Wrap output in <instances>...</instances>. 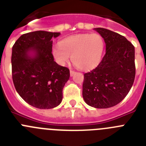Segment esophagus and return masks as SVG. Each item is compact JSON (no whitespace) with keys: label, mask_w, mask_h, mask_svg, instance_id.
Masks as SVG:
<instances>
[{"label":"esophagus","mask_w":146,"mask_h":146,"mask_svg":"<svg viewBox=\"0 0 146 146\" xmlns=\"http://www.w3.org/2000/svg\"><path fill=\"white\" fill-rule=\"evenodd\" d=\"M74 74H75V72H74V71L70 70V75L71 76H73Z\"/></svg>","instance_id":"obj_1"}]
</instances>
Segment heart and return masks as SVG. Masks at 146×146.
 Instances as JSON below:
<instances>
[{
    "label": "heart",
    "mask_w": 146,
    "mask_h": 146,
    "mask_svg": "<svg viewBox=\"0 0 146 146\" xmlns=\"http://www.w3.org/2000/svg\"><path fill=\"white\" fill-rule=\"evenodd\" d=\"M104 48V38L98 33H82L68 37L55 45L52 52L60 65L72 61L77 68L88 70L96 66L101 60Z\"/></svg>",
    "instance_id": "heart-1"
}]
</instances>
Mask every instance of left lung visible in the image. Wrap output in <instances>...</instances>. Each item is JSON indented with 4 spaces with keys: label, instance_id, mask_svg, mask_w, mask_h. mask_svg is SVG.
I'll list each match as a JSON object with an SVG mask.
<instances>
[{
    "label": "left lung",
    "instance_id": "1",
    "mask_svg": "<svg viewBox=\"0 0 146 146\" xmlns=\"http://www.w3.org/2000/svg\"><path fill=\"white\" fill-rule=\"evenodd\" d=\"M104 38L106 52L99 65L84 74L82 96L95 108H109L129 92L135 77V47L123 36L102 28H95Z\"/></svg>",
    "mask_w": 146,
    "mask_h": 146
}]
</instances>
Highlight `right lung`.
<instances>
[{"instance_id":"right-lung-1","label":"right lung","mask_w":146,"mask_h":146,"mask_svg":"<svg viewBox=\"0 0 146 146\" xmlns=\"http://www.w3.org/2000/svg\"><path fill=\"white\" fill-rule=\"evenodd\" d=\"M59 35L44 31L30 32L13 45L11 71L15 89L28 104L38 109L59 105L69 79V69L56 64L52 53L51 38ZM31 52L33 56L29 55Z\"/></svg>"}]
</instances>
